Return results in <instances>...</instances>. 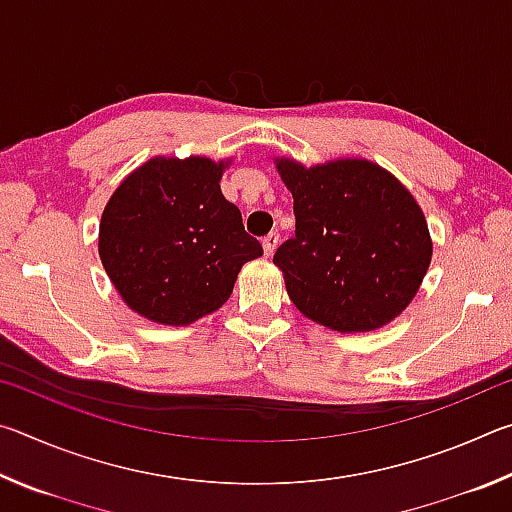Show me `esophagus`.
Returning <instances> with one entry per match:
<instances>
[{
	"instance_id": "34e87169",
	"label": "esophagus",
	"mask_w": 512,
	"mask_h": 512,
	"mask_svg": "<svg viewBox=\"0 0 512 512\" xmlns=\"http://www.w3.org/2000/svg\"><path fill=\"white\" fill-rule=\"evenodd\" d=\"M277 244H280V235H277V232H271V235H266V237L262 239V246H264L266 257H271V255L275 253Z\"/></svg>"
}]
</instances>
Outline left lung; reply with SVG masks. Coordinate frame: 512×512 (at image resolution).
<instances>
[{"instance_id": "left-lung-1", "label": "left lung", "mask_w": 512, "mask_h": 512, "mask_svg": "<svg viewBox=\"0 0 512 512\" xmlns=\"http://www.w3.org/2000/svg\"><path fill=\"white\" fill-rule=\"evenodd\" d=\"M296 237L273 255L287 293L334 332H370L400 316L431 262L420 205L393 173L350 158L316 167L280 158Z\"/></svg>"}]
</instances>
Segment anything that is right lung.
<instances>
[{
	"instance_id": "1",
	"label": "right lung",
	"mask_w": 512,
	"mask_h": 512,
	"mask_svg": "<svg viewBox=\"0 0 512 512\" xmlns=\"http://www.w3.org/2000/svg\"><path fill=\"white\" fill-rule=\"evenodd\" d=\"M225 162L153 158L126 176L99 225V255L119 296L160 325H189L230 298L241 266L262 257L235 203Z\"/></svg>"
}]
</instances>
